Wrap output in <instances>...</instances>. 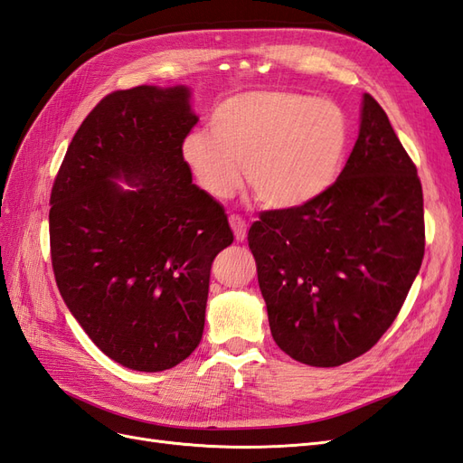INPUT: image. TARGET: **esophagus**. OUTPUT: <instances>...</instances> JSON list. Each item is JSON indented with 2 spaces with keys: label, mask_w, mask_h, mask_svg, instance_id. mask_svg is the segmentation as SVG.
I'll return each instance as SVG.
<instances>
[{
  "label": "esophagus",
  "mask_w": 463,
  "mask_h": 463,
  "mask_svg": "<svg viewBox=\"0 0 463 463\" xmlns=\"http://www.w3.org/2000/svg\"><path fill=\"white\" fill-rule=\"evenodd\" d=\"M229 222H231L232 232H234V239L239 241V242H242L246 239V229H248L246 227V221L242 217H239V215H231Z\"/></svg>",
  "instance_id": "1"
}]
</instances>
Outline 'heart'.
I'll return each instance as SVG.
<instances>
[{"label": "heart", "instance_id": "1", "mask_svg": "<svg viewBox=\"0 0 463 463\" xmlns=\"http://www.w3.org/2000/svg\"><path fill=\"white\" fill-rule=\"evenodd\" d=\"M348 133V117L333 101L298 91H246L219 103L211 128L192 130L182 154L211 197H231L244 165L260 203L288 211L333 185Z\"/></svg>", "mask_w": 463, "mask_h": 463}]
</instances>
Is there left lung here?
I'll list each match as a JSON object with an SVG mask.
<instances>
[{
    "mask_svg": "<svg viewBox=\"0 0 463 463\" xmlns=\"http://www.w3.org/2000/svg\"><path fill=\"white\" fill-rule=\"evenodd\" d=\"M248 246L271 336L293 360L342 365L393 325L424 256L422 185L370 93L338 180L303 207L260 213Z\"/></svg>",
    "mask_w": 463,
    "mask_h": 463,
    "instance_id": "left-lung-1",
    "label": "left lung"
}]
</instances>
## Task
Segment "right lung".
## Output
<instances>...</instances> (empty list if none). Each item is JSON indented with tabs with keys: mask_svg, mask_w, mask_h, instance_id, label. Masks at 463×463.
<instances>
[{
	"mask_svg": "<svg viewBox=\"0 0 463 463\" xmlns=\"http://www.w3.org/2000/svg\"><path fill=\"white\" fill-rule=\"evenodd\" d=\"M195 123L184 86L111 91L76 130L52 185L56 286L93 345L137 372L170 370L197 348L211 264L234 241L184 160Z\"/></svg>",
	"mask_w": 463,
	"mask_h": 463,
	"instance_id": "1",
	"label": "right lung"
}]
</instances>
